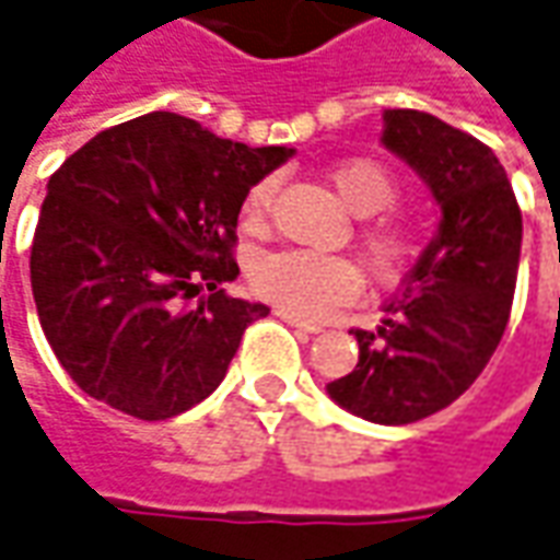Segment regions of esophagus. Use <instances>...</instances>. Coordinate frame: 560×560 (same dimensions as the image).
<instances>
[{
	"instance_id": "obj_1",
	"label": "esophagus",
	"mask_w": 560,
	"mask_h": 560,
	"mask_svg": "<svg viewBox=\"0 0 560 560\" xmlns=\"http://www.w3.org/2000/svg\"><path fill=\"white\" fill-rule=\"evenodd\" d=\"M276 315H279L281 322H288V325H291V328H300V330H306V334H318V325H312V322H303V318H300V315H294V312H288V310H279L276 312Z\"/></svg>"
}]
</instances>
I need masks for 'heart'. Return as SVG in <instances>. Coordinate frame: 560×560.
I'll return each instance as SVG.
<instances>
[{
    "label": "heart",
    "mask_w": 560,
    "mask_h": 560,
    "mask_svg": "<svg viewBox=\"0 0 560 560\" xmlns=\"http://www.w3.org/2000/svg\"><path fill=\"white\" fill-rule=\"evenodd\" d=\"M330 180L337 186L340 199L349 211L361 217L380 214L395 205L398 186L389 171L374 159H349L330 171ZM276 199V184L260 180L250 186L245 199V220L260 223ZM361 250L376 279L392 281L408 269L420 254V238L408 223L398 220H380L361 230ZM250 288L257 294L288 310L300 318H322L330 310L355 300L361 291V276L355 264L346 257L315 254V250L284 248L260 254L250 266Z\"/></svg>",
    "instance_id": "heart-1"
}]
</instances>
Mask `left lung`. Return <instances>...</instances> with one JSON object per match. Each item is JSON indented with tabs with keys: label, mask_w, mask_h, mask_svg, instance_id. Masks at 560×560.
Masks as SVG:
<instances>
[{
	"label": "left lung",
	"mask_w": 560,
	"mask_h": 560,
	"mask_svg": "<svg viewBox=\"0 0 560 560\" xmlns=\"http://www.w3.org/2000/svg\"><path fill=\"white\" fill-rule=\"evenodd\" d=\"M383 143L441 205L425 245L376 330L355 328L359 364L328 395L361 420L408 425L454 405L509 325L521 208L490 147L420 109H386Z\"/></svg>",
	"instance_id": "obj_1"
}]
</instances>
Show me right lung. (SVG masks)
<instances>
[{"label": "right lung", "mask_w": 560, "mask_h": 560, "mask_svg": "<svg viewBox=\"0 0 560 560\" xmlns=\"http://www.w3.org/2000/svg\"><path fill=\"white\" fill-rule=\"evenodd\" d=\"M291 155L150 113L91 137L51 174L30 281L79 389L152 423L220 386L242 334L269 315L223 288L238 276V211ZM199 290L212 294L189 304Z\"/></svg>", "instance_id": "obj_1"}]
</instances>
